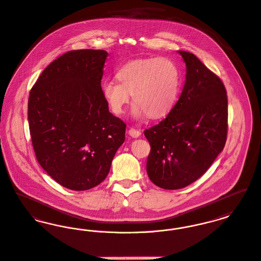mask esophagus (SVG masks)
I'll return each mask as SVG.
<instances>
[{
	"mask_svg": "<svg viewBox=\"0 0 261 261\" xmlns=\"http://www.w3.org/2000/svg\"><path fill=\"white\" fill-rule=\"evenodd\" d=\"M127 134H128L132 138H134V139L139 138V137H140V135H141L140 130H139V129H136V128H134V127L129 128V129H128V132H127Z\"/></svg>",
	"mask_w": 261,
	"mask_h": 261,
	"instance_id": "34e87169",
	"label": "esophagus"
}]
</instances>
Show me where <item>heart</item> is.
Returning a JSON list of instances; mask_svg holds the SVG:
<instances>
[{
    "label": "heart",
    "mask_w": 261,
    "mask_h": 261,
    "mask_svg": "<svg viewBox=\"0 0 261 261\" xmlns=\"http://www.w3.org/2000/svg\"><path fill=\"white\" fill-rule=\"evenodd\" d=\"M115 81L102 84V94L112 112L121 115L129 103L135 105V119H160L167 116L177 102L181 87V74L176 63L165 57L141 58L120 67Z\"/></svg>",
    "instance_id": "heart-1"
}]
</instances>
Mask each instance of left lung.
<instances>
[{
    "instance_id": "obj_1",
    "label": "left lung",
    "mask_w": 261,
    "mask_h": 261,
    "mask_svg": "<svg viewBox=\"0 0 261 261\" xmlns=\"http://www.w3.org/2000/svg\"><path fill=\"white\" fill-rule=\"evenodd\" d=\"M186 81L167 117L144 130L150 144L146 172L162 189L184 188L205 173L223 151L227 134V97L222 80L193 53L178 51Z\"/></svg>"
}]
</instances>
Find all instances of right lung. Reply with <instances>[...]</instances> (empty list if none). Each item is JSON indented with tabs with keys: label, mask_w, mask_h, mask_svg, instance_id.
<instances>
[{
	"label": "right lung",
	"mask_w": 261,
	"mask_h": 261,
	"mask_svg": "<svg viewBox=\"0 0 261 261\" xmlns=\"http://www.w3.org/2000/svg\"><path fill=\"white\" fill-rule=\"evenodd\" d=\"M105 50H71L51 62L29 97V125L35 156L53 180L89 190L110 171L124 141L125 123L109 112L101 80Z\"/></svg>",
	"instance_id": "obj_1"
}]
</instances>
